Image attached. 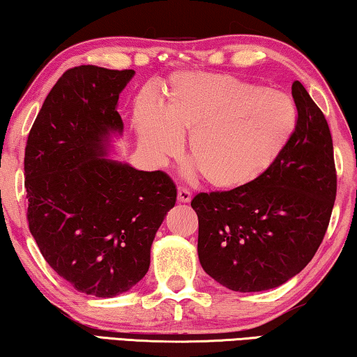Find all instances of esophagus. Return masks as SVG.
I'll list each match as a JSON object with an SVG mask.
<instances>
[{
    "instance_id": "1",
    "label": "esophagus",
    "mask_w": 357,
    "mask_h": 357,
    "mask_svg": "<svg viewBox=\"0 0 357 357\" xmlns=\"http://www.w3.org/2000/svg\"><path fill=\"white\" fill-rule=\"evenodd\" d=\"M178 201L180 202H190L191 201V191L188 188L180 186L178 188Z\"/></svg>"
}]
</instances>
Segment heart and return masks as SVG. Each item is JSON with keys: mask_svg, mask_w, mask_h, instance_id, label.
<instances>
[{"mask_svg": "<svg viewBox=\"0 0 357 357\" xmlns=\"http://www.w3.org/2000/svg\"><path fill=\"white\" fill-rule=\"evenodd\" d=\"M161 116L135 119L140 144L172 158L190 135V160L213 188L248 185L266 171L294 134L297 109L287 94L229 75H182L161 102Z\"/></svg>", "mask_w": 357, "mask_h": 357, "instance_id": "heart-1", "label": "heart"}]
</instances>
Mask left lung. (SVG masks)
Instances as JSON below:
<instances>
[{
  "instance_id": "1",
  "label": "left lung",
  "mask_w": 357,
  "mask_h": 357,
  "mask_svg": "<svg viewBox=\"0 0 357 357\" xmlns=\"http://www.w3.org/2000/svg\"><path fill=\"white\" fill-rule=\"evenodd\" d=\"M297 124L270 167L250 183L197 193V255L204 271L236 292L278 287L308 265L324 239L337 196L331 129L300 81Z\"/></svg>"
}]
</instances>
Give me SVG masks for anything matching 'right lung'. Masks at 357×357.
<instances>
[{
	"label": "right lung",
	"mask_w": 357,
	"mask_h": 357,
	"mask_svg": "<svg viewBox=\"0 0 357 357\" xmlns=\"http://www.w3.org/2000/svg\"><path fill=\"white\" fill-rule=\"evenodd\" d=\"M134 70L79 65L49 92L25 146L26 220L45 260L87 295L128 292L150 268V249L177 188L166 172L109 161L121 132L116 103Z\"/></svg>",
	"instance_id": "1"
}]
</instances>
